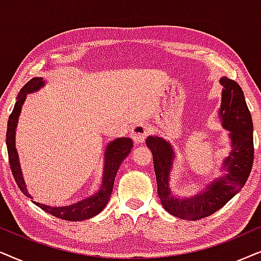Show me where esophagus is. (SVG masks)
Masks as SVG:
<instances>
[{"mask_svg":"<svg viewBox=\"0 0 261 261\" xmlns=\"http://www.w3.org/2000/svg\"><path fill=\"white\" fill-rule=\"evenodd\" d=\"M148 134H149L148 125L144 123H138L133 127V134L131 135H133L135 143L140 144V143H143Z\"/></svg>","mask_w":261,"mask_h":261,"instance_id":"esophagus-1","label":"esophagus"}]
</instances>
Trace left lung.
<instances>
[{
	"mask_svg": "<svg viewBox=\"0 0 261 261\" xmlns=\"http://www.w3.org/2000/svg\"><path fill=\"white\" fill-rule=\"evenodd\" d=\"M222 103L220 117L222 126L228 130L231 151L224 159L225 174L210 181L205 190L191 198H176L169 189L174 152L172 145L161 137L149 136L145 144L151 150L158 182V194L167 213L187 221L207 217L224 206L247 181L254 160L253 121L244 92L234 80L222 77Z\"/></svg>",
	"mask_w": 261,
	"mask_h": 261,
	"instance_id": "1",
	"label": "left lung"
}]
</instances>
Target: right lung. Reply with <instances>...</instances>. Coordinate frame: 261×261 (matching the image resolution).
Returning <instances> with one entry per match:
<instances>
[{"label": "right lung", "mask_w": 261, "mask_h": 261, "mask_svg": "<svg viewBox=\"0 0 261 261\" xmlns=\"http://www.w3.org/2000/svg\"><path fill=\"white\" fill-rule=\"evenodd\" d=\"M43 77H33L31 81L26 83L20 90L19 95L16 98L15 106H14L13 112L10 113L8 125H7V135H6V143H7V150H8V158H9V165L10 169H12L13 176L21 190V192L25 194L26 197H30L33 199V197L29 193L27 190L25 180H23L21 167H20L19 155H17L16 148H15V130L17 120H19V116L21 113V107L26 100V95L29 93H33L39 90L41 87L44 86ZM134 147L133 140L127 137L117 138L112 142H110L105 149V166H103V174H102V184L100 186V190L96 192L94 196L86 198L85 200L79 201V203L72 204V205L68 206H58L52 207L48 205H44V204L37 203V201L32 200L37 206H39L41 210L46 211L47 214L52 215V216L62 218L65 221H83L88 220L90 217H94L96 215L101 213L106 204L109 203L111 194H112L114 179H116L117 172L119 169L121 162L124 159L130 154L131 148Z\"/></svg>", "instance_id": "right-lung-1"}]
</instances>
